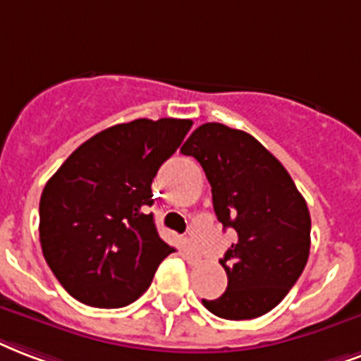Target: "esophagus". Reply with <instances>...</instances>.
I'll use <instances>...</instances> for the list:
<instances>
[{
  "instance_id": "esophagus-1",
  "label": "esophagus",
  "mask_w": 361,
  "mask_h": 361,
  "mask_svg": "<svg viewBox=\"0 0 361 361\" xmlns=\"http://www.w3.org/2000/svg\"><path fill=\"white\" fill-rule=\"evenodd\" d=\"M184 255H186V261L192 262V264L202 259V257H200V253H197L196 249L192 247L190 243H188V245H186V249H184Z\"/></svg>"
}]
</instances>
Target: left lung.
I'll return each mask as SVG.
<instances>
[{"label": "left lung", "instance_id": "1", "mask_svg": "<svg viewBox=\"0 0 361 361\" xmlns=\"http://www.w3.org/2000/svg\"><path fill=\"white\" fill-rule=\"evenodd\" d=\"M200 161L213 207L235 243L221 259L228 287L202 299L219 318L253 319L278 306L299 280L310 253V213L293 178L272 154L240 129L203 123L180 148Z\"/></svg>", "mask_w": 361, "mask_h": 361}]
</instances>
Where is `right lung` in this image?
Listing matches in <instances>:
<instances>
[{
    "label": "right lung",
    "instance_id": "right-lung-1",
    "mask_svg": "<svg viewBox=\"0 0 361 361\" xmlns=\"http://www.w3.org/2000/svg\"><path fill=\"white\" fill-rule=\"evenodd\" d=\"M190 119H135L85 140L49 178L39 242L74 299L97 308L131 305L175 249L159 238L152 180L190 131Z\"/></svg>",
    "mask_w": 361,
    "mask_h": 361
}]
</instances>
